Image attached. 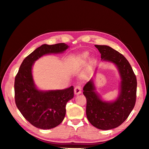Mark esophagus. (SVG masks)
Segmentation results:
<instances>
[{
	"instance_id": "obj_1",
	"label": "esophagus",
	"mask_w": 149,
	"mask_h": 149,
	"mask_svg": "<svg viewBox=\"0 0 149 149\" xmlns=\"http://www.w3.org/2000/svg\"><path fill=\"white\" fill-rule=\"evenodd\" d=\"M74 93L76 95H78V94H81V87L79 86H76L74 90Z\"/></svg>"
}]
</instances>
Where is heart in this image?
I'll return each instance as SVG.
<instances>
[{"mask_svg": "<svg viewBox=\"0 0 149 149\" xmlns=\"http://www.w3.org/2000/svg\"><path fill=\"white\" fill-rule=\"evenodd\" d=\"M88 56V52H83L82 53H81L80 55L74 57L71 62L72 68L75 70L82 68L84 67L85 65L86 59ZM91 63H89L84 68L83 71L82 72L80 76L81 78L83 80H87L89 78L90 73H91Z\"/></svg>", "mask_w": 149, "mask_h": 149, "instance_id": "heart-1", "label": "heart"}]
</instances>
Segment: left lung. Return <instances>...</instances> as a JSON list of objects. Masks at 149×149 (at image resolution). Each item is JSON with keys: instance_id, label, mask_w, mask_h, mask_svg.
<instances>
[{"instance_id": "1", "label": "left lung", "mask_w": 149, "mask_h": 149, "mask_svg": "<svg viewBox=\"0 0 149 149\" xmlns=\"http://www.w3.org/2000/svg\"><path fill=\"white\" fill-rule=\"evenodd\" d=\"M95 47L101 53V60L112 63L118 68L120 78L119 93L113 101L102 100L96 91L94 77L92 78L83 88V94L87 101L86 112L89 123L94 127L109 130L123 124L134 109L137 79L131 66L122 54L107 45H96Z\"/></svg>"}]
</instances>
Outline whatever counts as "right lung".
Returning <instances> with one entry per match:
<instances>
[{
	"mask_svg": "<svg viewBox=\"0 0 149 149\" xmlns=\"http://www.w3.org/2000/svg\"><path fill=\"white\" fill-rule=\"evenodd\" d=\"M69 47L64 43L42 45L25 58L15 76L16 106L25 119L36 127L50 129L61 124L66 114V103L74 96V89L73 86L64 89H38L32 74L34 63L44 55L63 53Z\"/></svg>",
	"mask_w": 149,
	"mask_h": 149,
	"instance_id": "right-lung-1",
	"label": "right lung"
}]
</instances>
